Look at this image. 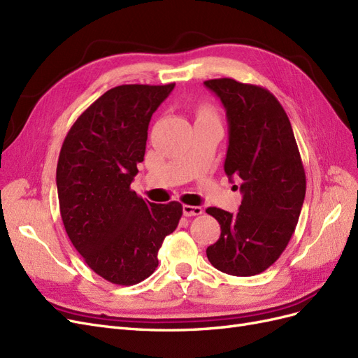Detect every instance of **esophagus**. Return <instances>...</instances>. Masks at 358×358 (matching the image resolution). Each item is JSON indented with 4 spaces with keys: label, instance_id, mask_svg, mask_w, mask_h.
I'll list each match as a JSON object with an SVG mask.
<instances>
[{
    "label": "esophagus",
    "instance_id": "obj_1",
    "mask_svg": "<svg viewBox=\"0 0 358 358\" xmlns=\"http://www.w3.org/2000/svg\"><path fill=\"white\" fill-rule=\"evenodd\" d=\"M182 212H183V215H185V216H197V215H201V213H203V209L200 208V206L183 204Z\"/></svg>",
    "mask_w": 358,
    "mask_h": 358
}]
</instances>
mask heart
Masks as SVG:
<instances>
[{
    "label": "heart",
    "mask_w": 358,
    "mask_h": 358,
    "mask_svg": "<svg viewBox=\"0 0 358 358\" xmlns=\"http://www.w3.org/2000/svg\"><path fill=\"white\" fill-rule=\"evenodd\" d=\"M200 115H203V116H213V113H212L210 109H201V110H200Z\"/></svg>",
    "instance_id": "heart-1"
}]
</instances>
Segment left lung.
I'll list each match as a JSON object with an SVG mask.
<instances>
[{
	"label": "left lung",
	"mask_w": 358,
	"mask_h": 358,
	"mask_svg": "<svg viewBox=\"0 0 358 358\" xmlns=\"http://www.w3.org/2000/svg\"><path fill=\"white\" fill-rule=\"evenodd\" d=\"M229 122L225 175L241 179L237 213L208 208L221 236L206 249L210 264L233 276L264 272L284 252L300 216L306 176L289 119L276 96L257 85L212 79Z\"/></svg>",
	"instance_id": "8db88e82"
}]
</instances>
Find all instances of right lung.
Masks as SVG:
<instances>
[{"instance_id":"1","label":"right lung","mask_w":358,"mask_h":358,"mask_svg":"<svg viewBox=\"0 0 358 358\" xmlns=\"http://www.w3.org/2000/svg\"><path fill=\"white\" fill-rule=\"evenodd\" d=\"M175 88L121 85L104 92L73 124L57 166L61 218L73 246L96 275L134 285L155 272L164 237L182 204L150 203L129 188L143 161L148 127Z\"/></svg>"}]
</instances>
